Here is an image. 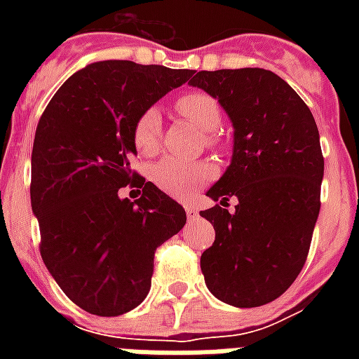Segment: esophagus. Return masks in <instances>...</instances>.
Listing matches in <instances>:
<instances>
[{"mask_svg":"<svg viewBox=\"0 0 359 359\" xmlns=\"http://www.w3.org/2000/svg\"><path fill=\"white\" fill-rule=\"evenodd\" d=\"M187 217L190 219V221L198 219V210H196V208H192V205H187Z\"/></svg>","mask_w":359,"mask_h":359,"instance_id":"1","label":"esophagus"}]
</instances>
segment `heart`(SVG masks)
<instances>
[{
  "label": "heart",
  "mask_w": 359,
  "mask_h": 359,
  "mask_svg": "<svg viewBox=\"0 0 359 359\" xmlns=\"http://www.w3.org/2000/svg\"><path fill=\"white\" fill-rule=\"evenodd\" d=\"M175 107L202 133H213L221 125V107L211 95L203 92H188L175 102ZM161 115L156 107H148L134 123V146L142 156H154L159 148ZM213 175L208 163L202 161H180L167 157L154 167L151 179L157 187L175 198H190L198 187L208 182Z\"/></svg>",
  "instance_id": "b5f03b06"
}]
</instances>
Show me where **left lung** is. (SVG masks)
Returning a JSON list of instances; mask_svg holds the SVG:
<instances>
[{
    "label": "left lung",
    "instance_id": "obj_1",
    "mask_svg": "<svg viewBox=\"0 0 359 359\" xmlns=\"http://www.w3.org/2000/svg\"><path fill=\"white\" fill-rule=\"evenodd\" d=\"M188 84L215 97L234 128L231 165L208 190L219 205L200 213L215 229L203 278L217 300L257 308L285 292L308 257L325 169L316 118L265 69L200 71Z\"/></svg>",
    "mask_w": 359,
    "mask_h": 359
}]
</instances>
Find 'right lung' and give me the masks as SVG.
I'll return each instance as SVG.
<instances>
[{
    "instance_id": "1",
    "label": "right lung",
    "mask_w": 359,
    "mask_h": 359,
    "mask_svg": "<svg viewBox=\"0 0 359 359\" xmlns=\"http://www.w3.org/2000/svg\"><path fill=\"white\" fill-rule=\"evenodd\" d=\"M194 71L97 61L67 79L38 123L30 202L51 277L79 308L123 316L148 296L157 246L187 211L130 169L134 123ZM144 187L134 204L118 196Z\"/></svg>"
}]
</instances>
